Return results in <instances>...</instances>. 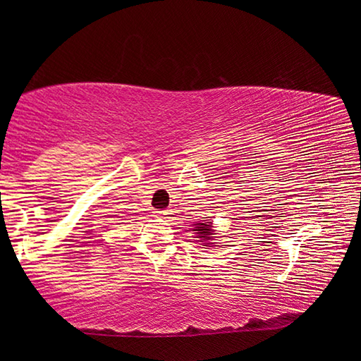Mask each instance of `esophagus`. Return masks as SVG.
<instances>
[{"mask_svg": "<svg viewBox=\"0 0 361 361\" xmlns=\"http://www.w3.org/2000/svg\"><path fill=\"white\" fill-rule=\"evenodd\" d=\"M159 215H161L162 218H169L170 215H172V213H170V210H161V212H157Z\"/></svg>", "mask_w": 361, "mask_h": 361, "instance_id": "1", "label": "esophagus"}]
</instances>
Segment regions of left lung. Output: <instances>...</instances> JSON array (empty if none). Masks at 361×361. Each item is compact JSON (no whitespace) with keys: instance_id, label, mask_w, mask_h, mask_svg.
<instances>
[{"instance_id":"left-lung-1","label":"left lung","mask_w":361,"mask_h":361,"mask_svg":"<svg viewBox=\"0 0 361 361\" xmlns=\"http://www.w3.org/2000/svg\"><path fill=\"white\" fill-rule=\"evenodd\" d=\"M194 231H197L199 237H200V239H202L200 242L209 240V239H210V235H212V226H210V223H209V224H205V223H199V228H197V229H194ZM205 247H207V245H205Z\"/></svg>"}]
</instances>
